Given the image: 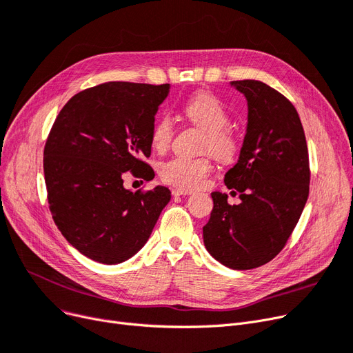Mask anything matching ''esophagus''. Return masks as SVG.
Here are the masks:
<instances>
[{
    "mask_svg": "<svg viewBox=\"0 0 353 353\" xmlns=\"http://www.w3.org/2000/svg\"><path fill=\"white\" fill-rule=\"evenodd\" d=\"M193 192L192 190H186V189H180V188H176V189H173L172 190V194L173 196H189V194H192Z\"/></svg>",
    "mask_w": 353,
    "mask_h": 353,
    "instance_id": "1",
    "label": "esophagus"
}]
</instances>
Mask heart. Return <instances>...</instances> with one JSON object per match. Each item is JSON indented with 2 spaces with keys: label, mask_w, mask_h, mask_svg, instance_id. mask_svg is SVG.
I'll return each mask as SVG.
<instances>
[{
  "label": "heart",
  "mask_w": 353,
  "mask_h": 353,
  "mask_svg": "<svg viewBox=\"0 0 353 353\" xmlns=\"http://www.w3.org/2000/svg\"><path fill=\"white\" fill-rule=\"evenodd\" d=\"M188 120L206 133L205 150H209L219 161L230 163L239 150L237 139L228 127L230 116L225 104L210 92L201 91L183 107ZM174 125L169 114L157 119L152 128V145L156 152H164L173 140ZM213 169L209 157H173L160 167L161 179L180 189H199L206 183Z\"/></svg>",
  "instance_id": "heart-1"
}]
</instances>
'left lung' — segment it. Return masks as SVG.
<instances>
[{
  "mask_svg": "<svg viewBox=\"0 0 353 353\" xmlns=\"http://www.w3.org/2000/svg\"><path fill=\"white\" fill-rule=\"evenodd\" d=\"M230 85L248 100L243 145L225 174L242 201L232 206L226 193L213 192L203 240L221 265L249 270L270 262L298 225L309 196V154L298 111L283 94L257 80Z\"/></svg>",
  "mask_w": 353,
  "mask_h": 353,
  "instance_id": "8db88e82",
  "label": "left lung"
}]
</instances>
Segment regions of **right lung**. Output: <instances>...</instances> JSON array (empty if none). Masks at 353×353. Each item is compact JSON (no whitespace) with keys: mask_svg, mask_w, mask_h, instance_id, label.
Masks as SVG:
<instances>
[{"mask_svg":"<svg viewBox=\"0 0 353 353\" xmlns=\"http://www.w3.org/2000/svg\"><path fill=\"white\" fill-rule=\"evenodd\" d=\"M170 84L110 81L80 91L55 119L44 147L50 210L67 242L91 261L117 265L150 237L172 193L164 186L133 193L123 176L152 180L144 159Z\"/></svg>","mask_w":353,"mask_h":353,"instance_id":"1","label":"right lung"}]
</instances>
